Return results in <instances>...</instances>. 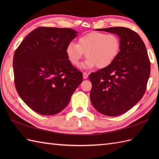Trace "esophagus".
<instances>
[{"label":"esophagus","mask_w":159,"mask_h":159,"mask_svg":"<svg viewBox=\"0 0 159 159\" xmlns=\"http://www.w3.org/2000/svg\"><path fill=\"white\" fill-rule=\"evenodd\" d=\"M83 79H87V77H88L89 74H87V72H84L83 73Z\"/></svg>","instance_id":"obj_1"}]
</instances>
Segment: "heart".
<instances>
[{"label": "heart", "instance_id": "obj_1", "mask_svg": "<svg viewBox=\"0 0 159 159\" xmlns=\"http://www.w3.org/2000/svg\"><path fill=\"white\" fill-rule=\"evenodd\" d=\"M120 39L113 33L92 32L78 39L77 43H70L66 54L70 63L77 66L86 53L87 59L83 67L92 68L96 66L102 69L112 64L119 55Z\"/></svg>", "mask_w": 159, "mask_h": 159}]
</instances>
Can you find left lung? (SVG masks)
<instances>
[{"label": "left lung", "mask_w": 159, "mask_h": 159, "mask_svg": "<svg viewBox=\"0 0 159 159\" xmlns=\"http://www.w3.org/2000/svg\"><path fill=\"white\" fill-rule=\"evenodd\" d=\"M120 38L119 55L109 67L89 74L92 84L90 100L99 113L117 116L142 98L150 74V61L143 40L126 27L98 29Z\"/></svg>", "instance_id": "1"}]
</instances>
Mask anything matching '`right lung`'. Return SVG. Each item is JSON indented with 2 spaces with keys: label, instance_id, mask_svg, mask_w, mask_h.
I'll return each mask as SVG.
<instances>
[{
  "label": "right lung",
  "instance_id": "add662e5",
  "mask_svg": "<svg viewBox=\"0 0 159 159\" xmlns=\"http://www.w3.org/2000/svg\"><path fill=\"white\" fill-rule=\"evenodd\" d=\"M69 28L40 27L22 40L13 55L14 83L20 97L43 116L59 113L83 81V74L70 63L66 48L76 38Z\"/></svg>",
  "mask_w": 159,
  "mask_h": 159
}]
</instances>
